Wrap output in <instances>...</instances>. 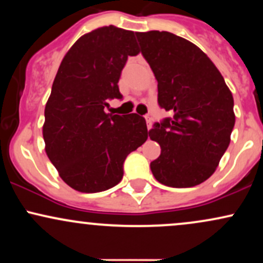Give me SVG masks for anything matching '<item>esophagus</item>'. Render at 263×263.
Here are the masks:
<instances>
[{
	"label": "esophagus",
	"mask_w": 263,
	"mask_h": 263,
	"mask_svg": "<svg viewBox=\"0 0 263 263\" xmlns=\"http://www.w3.org/2000/svg\"><path fill=\"white\" fill-rule=\"evenodd\" d=\"M144 119H146L147 127H148V129H151V127H152V117H151L149 115H146V116H144Z\"/></svg>",
	"instance_id": "obj_1"
}]
</instances>
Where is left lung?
Returning a JSON list of instances; mask_svg holds the SVG:
<instances>
[{"mask_svg":"<svg viewBox=\"0 0 263 263\" xmlns=\"http://www.w3.org/2000/svg\"><path fill=\"white\" fill-rule=\"evenodd\" d=\"M136 37L158 81L159 107L171 112L148 132L161 146L151 171L167 186L198 185L215 172L230 143L232 93L206 54L186 39L159 31Z\"/></svg>","mask_w":263,"mask_h":263,"instance_id":"1","label":"left lung"}]
</instances>
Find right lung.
I'll return each mask as SVG.
<instances>
[{
    "label": "right lung",
    "mask_w": 263,
    "mask_h": 263,
    "mask_svg": "<svg viewBox=\"0 0 263 263\" xmlns=\"http://www.w3.org/2000/svg\"><path fill=\"white\" fill-rule=\"evenodd\" d=\"M135 34L101 27L75 42L60 64L45 105V152L69 186L83 193L121 182L126 157L148 137L137 114L105 112L122 100L119 80L128 55L138 54Z\"/></svg>",
    "instance_id": "1"
}]
</instances>
